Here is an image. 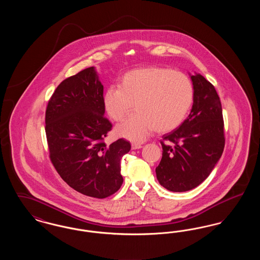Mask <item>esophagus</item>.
Wrapping results in <instances>:
<instances>
[{"instance_id":"34e87169","label":"esophagus","mask_w":260,"mask_h":260,"mask_svg":"<svg viewBox=\"0 0 260 260\" xmlns=\"http://www.w3.org/2000/svg\"><path fill=\"white\" fill-rule=\"evenodd\" d=\"M132 148L134 149V150L142 148V145H141V144H138V143H133V144H132Z\"/></svg>"}]
</instances>
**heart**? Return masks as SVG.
I'll return each mask as SVG.
<instances>
[{"label":"heart","mask_w":260,"mask_h":260,"mask_svg":"<svg viewBox=\"0 0 260 260\" xmlns=\"http://www.w3.org/2000/svg\"><path fill=\"white\" fill-rule=\"evenodd\" d=\"M194 99V88L185 74L168 67L151 66L124 73L119 86L104 91L102 103L114 122H120L133 109L136 112L122 124L116 134L140 142L156 131L170 133L185 120Z\"/></svg>","instance_id":"obj_1"}]
</instances>
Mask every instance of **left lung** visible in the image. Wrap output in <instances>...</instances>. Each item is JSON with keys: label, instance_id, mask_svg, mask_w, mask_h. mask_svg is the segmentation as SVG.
Here are the masks:
<instances>
[{"label": "left lung", "instance_id": "1", "mask_svg": "<svg viewBox=\"0 0 260 260\" xmlns=\"http://www.w3.org/2000/svg\"><path fill=\"white\" fill-rule=\"evenodd\" d=\"M193 106L176 129L162 136L157 179L166 189L185 192L200 185L220 159L225 145L219 96L202 75L191 76Z\"/></svg>", "mask_w": 260, "mask_h": 260}]
</instances>
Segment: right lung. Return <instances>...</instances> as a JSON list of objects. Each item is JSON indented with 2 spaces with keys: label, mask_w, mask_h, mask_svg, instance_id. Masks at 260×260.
Listing matches in <instances>:
<instances>
[{
  "label": "right lung",
  "mask_w": 260,
  "mask_h": 260,
  "mask_svg": "<svg viewBox=\"0 0 260 260\" xmlns=\"http://www.w3.org/2000/svg\"><path fill=\"white\" fill-rule=\"evenodd\" d=\"M103 86L93 67L58 85L46 110L50 159L62 179L76 191L104 199L123 184L121 159L131 143L120 138L107 145L112 124L104 116Z\"/></svg>",
  "instance_id": "add662e5"
}]
</instances>
